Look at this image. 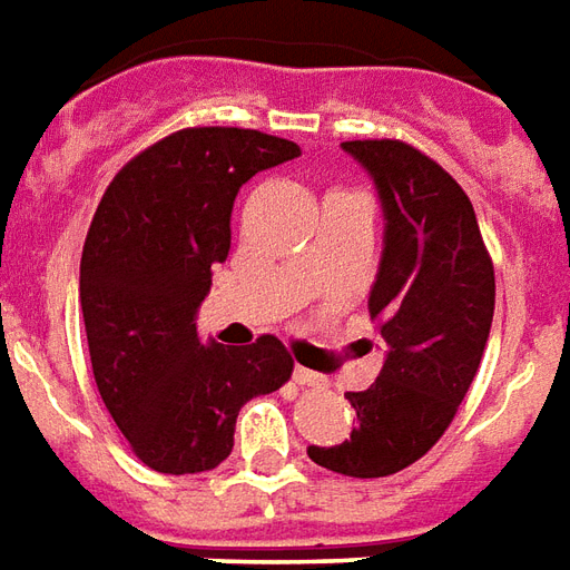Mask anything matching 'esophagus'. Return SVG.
Here are the masks:
<instances>
[{"mask_svg": "<svg viewBox=\"0 0 570 570\" xmlns=\"http://www.w3.org/2000/svg\"><path fill=\"white\" fill-rule=\"evenodd\" d=\"M294 383L306 386V390H328V377H322L309 368H294Z\"/></svg>", "mask_w": 570, "mask_h": 570, "instance_id": "1", "label": "esophagus"}]
</instances>
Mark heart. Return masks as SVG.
Returning a JSON list of instances; mask_svg holds the SVG:
<instances>
[{
	"instance_id": "heart-1",
	"label": "heart",
	"mask_w": 570,
	"mask_h": 570,
	"mask_svg": "<svg viewBox=\"0 0 570 570\" xmlns=\"http://www.w3.org/2000/svg\"><path fill=\"white\" fill-rule=\"evenodd\" d=\"M331 196H350V193H331Z\"/></svg>"
}]
</instances>
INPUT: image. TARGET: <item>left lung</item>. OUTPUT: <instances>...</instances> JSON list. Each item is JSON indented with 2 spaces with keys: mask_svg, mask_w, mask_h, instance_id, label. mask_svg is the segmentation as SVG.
Here are the masks:
<instances>
[{
  "mask_svg": "<svg viewBox=\"0 0 570 570\" xmlns=\"http://www.w3.org/2000/svg\"><path fill=\"white\" fill-rule=\"evenodd\" d=\"M343 149L371 171L386 217L368 297L386 358L365 393H350V439L313 445L309 458L341 475L383 479L421 460L454 421L491 334L494 264L470 196L435 159L395 137Z\"/></svg>",
  "mask_w": 570,
  "mask_h": 570,
  "instance_id": "1",
  "label": "left lung"
}]
</instances>
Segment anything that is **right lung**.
I'll list each match as a JSON object with an SVG mask.
<instances>
[{"label": "right lung", "instance_id": "add662e5", "mask_svg": "<svg viewBox=\"0 0 570 570\" xmlns=\"http://www.w3.org/2000/svg\"><path fill=\"white\" fill-rule=\"evenodd\" d=\"M294 156V140L254 128H180L125 163L91 217L79 266L91 371L149 470H214L233 451L242 405L292 381L278 337L205 346L196 309L212 266L227 261L239 187Z\"/></svg>", "mask_w": 570, "mask_h": 570}]
</instances>
